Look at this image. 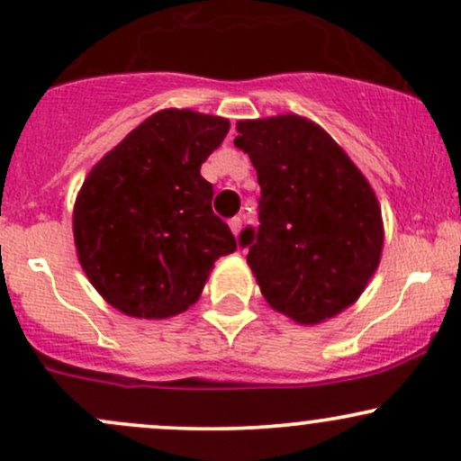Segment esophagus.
Instances as JSON below:
<instances>
[{
	"label": "esophagus",
	"mask_w": 461,
	"mask_h": 461,
	"mask_svg": "<svg viewBox=\"0 0 461 461\" xmlns=\"http://www.w3.org/2000/svg\"><path fill=\"white\" fill-rule=\"evenodd\" d=\"M230 227H231V231H234V236L240 234V230H242V219H240V216H234V219H230Z\"/></svg>",
	"instance_id": "34e87169"
}]
</instances>
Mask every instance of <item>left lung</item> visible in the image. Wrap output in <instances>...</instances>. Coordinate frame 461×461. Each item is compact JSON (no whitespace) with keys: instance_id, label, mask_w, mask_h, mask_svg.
<instances>
[{"instance_id":"1","label":"left lung","mask_w":461,"mask_h":461,"mask_svg":"<svg viewBox=\"0 0 461 461\" xmlns=\"http://www.w3.org/2000/svg\"><path fill=\"white\" fill-rule=\"evenodd\" d=\"M234 145L258 171V227L240 247L268 305L314 325L356 301L379 264L382 210L338 142L294 114L240 121Z\"/></svg>"}]
</instances>
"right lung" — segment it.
Masks as SVG:
<instances>
[{"label":"right lung","mask_w":461,"mask_h":461,"mask_svg":"<svg viewBox=\"0 0 461 461\" xmlns=\"http://www.w3.org/2000/svg\"><path fill=\"white\" fill-rule=\"evenodd\" d=\"M230 121L162 110L95 164L79 190L73 236L97 293L128 316L168 319L199 299L210 268L236 251L212 212L201 164Z\"/></svg>","instance_id":"1"}]
</instances>
